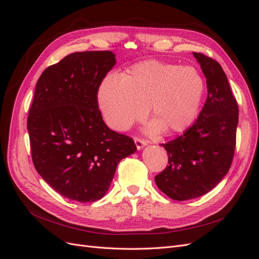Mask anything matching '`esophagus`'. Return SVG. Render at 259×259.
Returning a JSON list of instances; mask_svg holds the SVG:
<instances>
[{"mask_svg": "<svg viewBox=\"0 0 259 259\" xmlns=\"http://www.w3.org/2000/svg\"><path fill=\"white\" fill-rule=\"evenodd\" d=\"M134 142H135V145H136L138 150H140V149H143L145 146H147V142H145V140H143V139L135 138Z\"/></svg>", "mask_w": 259, "mask_h": 259, "instance_id": "1", "label": "esophagus"}]
</instances>
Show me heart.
<instances>
[{
  "label": "heart",
  "instance_id": "b5f03b06",
  "mask_svg": "<svg viewBox=\"0 0 259 259\" xmlns=\"http://www.w3.org/2000/svg\"><path fill=\"white\" fill-rule=\"evenodd\" d=\"M204 81L192 67L149 60L132 67L121 77L101 81L97 103L105 122L116 131L128 128L146 113L153 121L148 131L178 133L198 114Z\"/></svg>",
  "mask_w": 259,
  "mask_h": 259
}]
</instances>
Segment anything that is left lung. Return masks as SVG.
Instances as JSON below:
<instances>
[{
    "label": "left lung",
    "instance_id": "8db88e82",
    "mask_svg": "<svg viewBox=\"0 0 259 259\" xmlns=\"http://www.w3.org/2000/svg\"><path fill=\"white\" fill-rule=\"evenodd\" d=\"M206 77L207 98L199 117L182 136L162 144L168 165L154 177L159 189L177 201L199 198L215 188L231 166L239 108L222 66L192 53Z\"/></svg>",
    "mask_w": 259,
    "mask_h": 259
}]
</instances>
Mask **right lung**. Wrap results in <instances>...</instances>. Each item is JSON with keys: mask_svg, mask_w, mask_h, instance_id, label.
<instances>
[{"mask_svg": "<svg viewBox=\"0 0 259 259\" xmlns=\"http://www.w3.org/2000/svg\"><path fill=\"white\" fill-rule=\"evenodd\" d=\"M110 51L79 52L46 68L37 80L27 127L34 167L55 191L77 202L101 199L117 164L137 148L105 124L97 103L115 65Z\"/></svg>", "mask_w": 259, "mask_h": 259, "instance_id": "1", "label": "right lung"}]
</instances>
